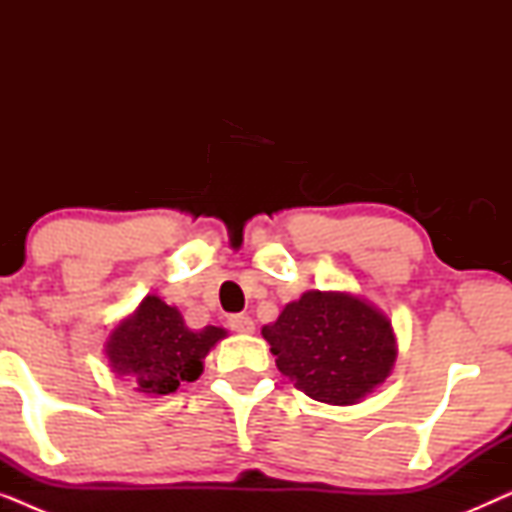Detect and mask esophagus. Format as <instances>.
<instances>
[{
	"label": "esophagus",
	"mask_w": 512,
	"mask_h": 512,
	"mask_svg": "<svg viewBox=\"0 0 512 512\" xmlns=\"http://www.w3.org/2000/svg\"><path fill=\"white\" fill-rule=\"evenodd\" d=\"M228 328H230V331L244 333V335H249V333L256 331L254 319H251L249 314H233V317H228Z\"/></svg>",
	"instance_id": "obj_1"
}]
</instances>
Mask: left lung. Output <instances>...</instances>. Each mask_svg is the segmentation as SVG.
Wrapping results in <instances>:
<instances>
[{"label": "left lung", "mask_w": 512, "mask_h": 512, "mask_svg": "<svg viewBox=\"0 0 512 512\" xmlns=\"http://www.w3.org/2000/svg\"><path fill=\"white\" fill-rule=\"evenodd\" d=\"M279 373L314 401L354 405L394 370L391 319L349 291H305L261 328Z\"/></svg>", "instance_id": "8db88e82"}]
</instances>
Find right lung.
<instances>
[{
	"label": "right lung",
	"mask_w": 512,
	"mask_h": 512,
	"mask_svg": "<svg viewBox=\"0 0 512 512\" xmlns=\"http://www.w3.org/2000/svg\"><path fill=\"white\" fill-rule=\"evenodd\" d=\"M228 335L221 326L191 331L174 305L146 296L135 312L111 328L104 354L118 377L146 396H167L181 382H195L205 356Z\"/></svg>",
	"instance_id": "obj_1"
}]
</instances>
